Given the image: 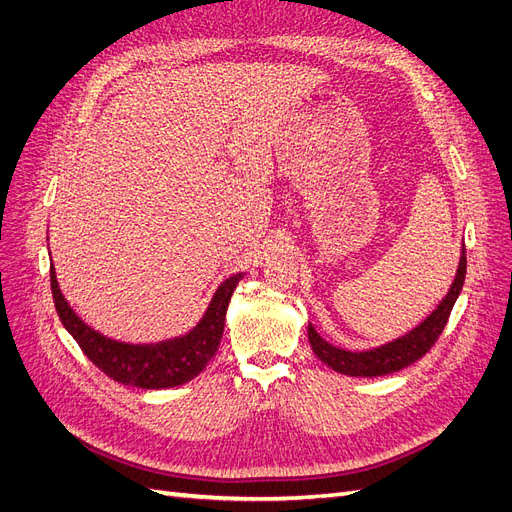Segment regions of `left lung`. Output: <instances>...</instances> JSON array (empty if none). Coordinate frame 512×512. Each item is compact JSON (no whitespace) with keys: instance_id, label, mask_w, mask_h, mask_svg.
<instances>
[{"instance_id":"left-lung-1","label":"left lung","mask_w":512,"mask_h":512,"mask_svg":"<svg viewBox=\"0 0 512 512\" xmlns=\"http://www.w3.org/2000/svg\"><path fill=\"white\" fill-rule=\"evenodd\" d=\"M463 282H466V245L461 243V258H459V267L451 288H448L438 307L433 309L421 324H416L414 329L376 348L344 350L329 344L327 339H322L320 333L312 327V322H309L307 324L309 346H312L318 359L324 365L335 369L337 374L356 376V378H376V376L395 374V371L416 363L421 356L429 352L433 344H436V339L446 327L448 316H451V309L459 297Z\"/></svg>"}]
</instances>
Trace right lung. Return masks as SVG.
<instances>
[{
	"label": "right lung",
	"mask_w": 512,
	"mask_h": 512,
	"mask_svg": "<svg viewBox=\"0 0 512 512\" xmlns=\"http://www.w3.org/2000/svg\"><path fill=\"white\" fill-rule=\"evenodd\" d=\"M243 273H235L213 292V297L190 331L151 344H132L106 337L74 312L59 288L51 262V290L61 324L81 346L87 359L108 378L136 389H170L196 378L218 350L224 333L226 309Z\"/></svg>",
	"instance_id": "right-lung-1"
}]
</instances>
